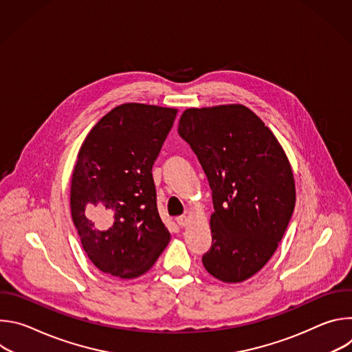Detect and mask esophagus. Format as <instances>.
<instances>
[{"mask_svg": "<svg viewBox=\"0 0 352 352\" xmlns=\"http://www.w3.org/2000/svg\"><path fill=\"white\" fill-rule=\"evenodd\" d=\"M177 223H178L179 227H186V226L189 224V217L185 216V214H182V216L177 217Z\"/></svg>", "mask_w": 352, "mask_h": 352, "instance_id": "1", "label": "esophagus"}]
</instances>
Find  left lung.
<instances>
[{
    "label": "left lung",
    "mask_w": 352,
    "mask_h": 352,
    "mask_svg": "<svg viewBox=\"0 0 352 352\" xmlns=\"http://www.w3.org/2000/svg\"><path fill=\"white\" fill-rule=\"evenodd\" d=\"M178 133L208 177L214 212L205 269L223 283H242L273 256L295 206V181L283 146L242 104L188 109Z\"/></svg>",
    "instance_id": "left-lung-1"
}]
</instances>
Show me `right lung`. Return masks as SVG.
Wrapping results in <instances>:
<instances>
[{"label": "right lung", "mask_w": 352, "mask_h": 352, "mask_svg": "<svg viewBox=\"0 0 352 352\" xmlns=\"http://www.w3.org/2000/svg\"><path fill=\"white\" fill-rule=\"evenodd\" d=\"M178 110L125 103L85 138L71 181V214L82 246L103 273L144 274L170 242L152 168Z\"/></svg>", "instance_id": "right-lung-1"}]
</instances>
